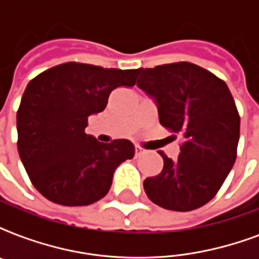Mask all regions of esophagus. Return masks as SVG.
<instances>
[{
  "label": "esophagus",
  "instance_id": "1",
  "mask_svg": "<svg viewBox=\"0 0 259 259\" xmlns=\"http://www.w3.org/2000/svg\"><path fill=\"white\" fill-rule=\"evenodd\" d=\"M145 153V149L144 148H141V146H136V156L137 157H140V156H142V154Z\"/></svg>",
  "mask_w": 259,
  "mask_h": 259
}]
</instances>
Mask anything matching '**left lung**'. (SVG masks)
<instances>
[{
    "mask_svg": "<svg viewBox=\"0 0 259 259\" xmlns=\"http://www.w3.org/2000/svg\"><path fill=\"white\" fill-rule=\"evenodd\" d=\"M137 72V86L157 103L160 123L183 137L176 161L158 152L164 168L145 179L144 189L162 208H199L217 195L237 158L241 118L233 95L222 79L188 62Z\"/></svg>",
    "mask_w": 259,
    "mask_h": 259,
    "instance_id": "obj_1",
    "label": "left lung"
}]
</instances>
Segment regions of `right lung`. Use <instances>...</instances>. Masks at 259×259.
I'll return each instance as SVG.
<instances>
[{"instance_id": "obj_1", "label": "right lung", "mask_w": 259, "mask_h": 259, "mask_svg": "<svg viewBox=\"0 0 259 259\" xmlns=\"http://www.w3.org/2000/svg\"><path fill=\"white\" fill-rule=\"evenodd\" d=\"M137 70L70 62L28 83L17 110V148L32 184L56 204L89 205L109 192L114 170L134 156L129 140L99 142L84 133L110 93L136 84Z\"/></svg>"}]
</instances>
